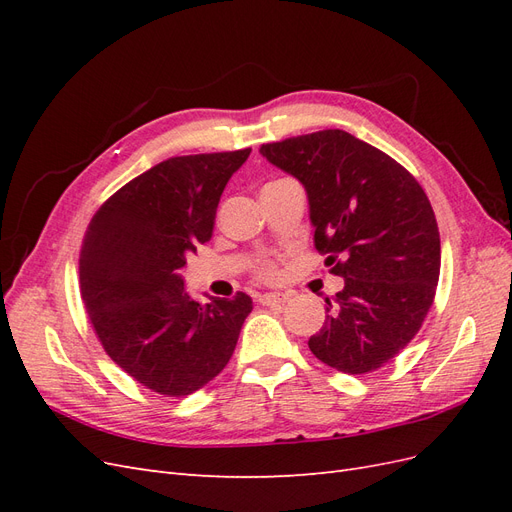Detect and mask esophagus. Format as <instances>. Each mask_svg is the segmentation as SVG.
I'll return each mask as SVG.
<instances>
[{
    "label": "esophagus",
    "instance_id": "1",
    "mask_svg": "<svg viewBox=\"0 0 512 512\" xmlns=\"http://www.w3.org/2000/svg\"><path fill=\"white\" fill-rule=\"evenodd\" d=\"M258 301L262 305H267V307H280V305H284L288 301V294H284V292H267V294H260Z\"/></svg>",
    "mask_w": 512,
    "mask_h": 512
}]
</instances>
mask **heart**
Instances as JSON below:
<instances>
[{
	"label": "heart",
	"instance_id": "obj_1",
	"mask_svg": "<svg viewBox=\"0 0 512 512\" xmlns=\"http://www.w3.org/2000/svg\"><path fill=\"white\" fill-rule=\"evenodd\" d=\"M256 275L260 277V280H265V282H275L277 277H280V269H277L275 262L265 260V262H260V265H258Z\"/></svg>",
	"mask_w": 512,
	"mask_h": 512
}]
</instances>
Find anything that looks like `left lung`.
I'll list each match as a JSON object with an SVG mask.
<instances>
[{
    "instance_id": "obj_1",
    "label": "left lung",
    "mask_w": 512,
    "mask_h": 512,
    "mask_svg": "<svg viewBox=\"0 0 512 512\" xmlns=\"http://www.w3.org/2000/svg\"><path fill=\"white\" fill-rule=\"evenodd\" d=\"M299 179L314 245L329 254L344 290L309 337L316 359L350 376L376 371L404 350L436 297L440 232L429 198L408 170L344 130L260 147Z\"/></svg>"
}]
</instances>
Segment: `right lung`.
Returning a JSON list of instances; mask_svg holds the SVG:
<instances>
[{"label": "right lung", "instance_id": "obj_1", "mask_svg": "<svg viewBox=\"0 0 512 512\" xmlns=\"http://www.w3.org/2000/svg\"><path fill=\"white\" fill-rule=\"evenodd\" d=\"M250 151L168 158L108 198L85 232L79 275L91 324L106 354L160 395H190L218 376L252 312L245 292L198 303L181 275Z\"/></svg>", "mask_w": 512, "mask_h": 512}]
</instances>
